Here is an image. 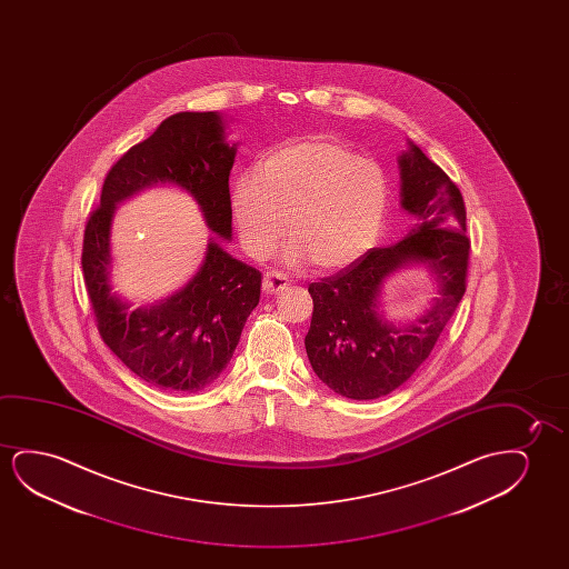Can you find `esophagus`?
<instances>
[{
  "label": "esophagus",
  "mask_w": 569,
  "mask_h": 569,
  "mask_svg": "<svg viewBox=\"0 0 569 569\" xmlns=\"http://www.w3.org/2000/svg\"><path fill=\"white\" fill-rule=\"evenodd\" d=\"M289 278L280 272H266L264 280H262V291L266 296H273V293H280L283 289L288 288Z\"/></svg>",
  "instance_id": "esophagus-1"
}]
</instances>
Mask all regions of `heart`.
Masks as SVG:
<instances>
[{
  "label": "heart",
  "instance_id": "1",
  "mask_svg": "<svg viewBox=\"0 0 569 569\" xmlns=\"http://www.w3.org/2000/svg\"><path fill=\"white\" fill-rule=\"evenodd\" d=\"M231 208L250 257H268L288 229L291 257L335 270L356 262L379 239L389 180L371 159L315 136L273 149L260 169L239 172Z\"/></svg>",
  "mask_w": 569,
  "mask_h": 569
}]
</instances>
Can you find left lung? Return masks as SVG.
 Masks as SVG:
<instances>
[{"mask_svg":"<svg viewBox=\"0 0 569 569\" xmlns=\"http://www.w3.org/2000/svg\"><path fill=\"white\" fill-rule=\"evenodd\" d=\"M398 157L400 206L413 216L405 239L309 286L311 328L305 350L328 389L351 400L385 397L428 359L467 291V210L459 188L439 164L408 141ZM426 264L439 297L416 325L397 328L378 309L381 283L400 267Z\"/></svg>","mask_w":569,"mask_h":569,"instance_id":"1","label":"left lung"}]
</instances>
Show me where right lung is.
Here are the masks:
<instances>
[{"mask_svg":"<svg viewBox=\"0 0 569 569\" xmlns=\"http://www.w3.org/2000/svg\"><path fill=\"white\" fill-rule=\"evenodd\" d=\"M234 156L237 143H227L218 112L172 114L112 164L101 206L87 219L81 266L97 328L130 371L159 389L196 392L218 379L258 305L262 273L211 234L202 266L184 288L132 311L110 286L112 216L117 203L143 188L174 184L194 198L211 233L231 241Z\"/></svg>","mask_w":569,"mask_h":569,"instance_id":"1","label":"right lung"}]
</instances>
